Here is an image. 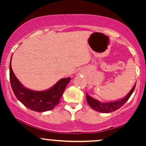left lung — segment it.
Instances as JSON below:
<instances>
[{"label":"left lung","instance_id":"left-lung-1","mask_svg":"<svg viewBox=\"0 0 146 146\" xmlns=\"http://www.w3.org/2000/svg\"><path fill=\"white\" fill-rule=\"evenodd\" d=\"M135 86H136V83H135V86L132 87V88L129 92V93L124 98L121 99V100H118L116 102H100L98 100H95V99L91 98L86 93V100L88 102V105L93 108V110H96L98 112L104 113H109L111 112L115 111V110H118L128 100L130 97L135 90Z\"/></svg>","mask_w":146,"mask_h":146}]
</instances>
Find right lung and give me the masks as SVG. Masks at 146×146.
<instances>
[{
  "label": "right lung",
  "instance_id": "add662e5",
  "mask_svg": "<svg viewBox=\"0 0 146 146\" xmlns=\"http://www.w3.org/2000/svg\"><path fill=\"white\" fill-rule=\"evenodd\" d=\"M9 79L15 96L23 105L36 112H44L53 109L59 104L66 85L71 80V78L61 79L51 88L43 91L28 89L15 76L11 62L9 64Z\"/></svg>",
  "mask_w": 146,
  "mask_h": 146
}]
</instances>
